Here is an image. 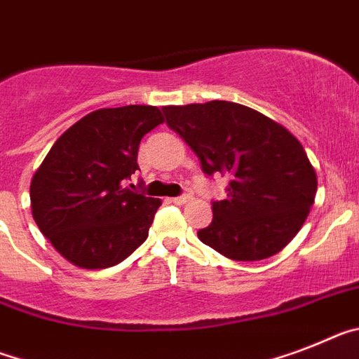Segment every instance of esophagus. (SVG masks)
<instances>
[{
	"label": "esophagus",
	"instance_id": "obj_1",
	"mask_svg": "<svg viewBox=\"0 0 359 359\" xmlns=\"http://www.w3.org/2000/svg\"><path fill=\"white\" fill-rule=\"evenodd\" d=\"M171 202H173V204H177V205H184L186 204V202L189 201V197L188 195H182V197H175V198H170Z\"/></svg>",
	"mask_w": 359,
	"mask_h": 359
}]
</instances>
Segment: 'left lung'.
<instances>
[{"instance_id":"obj_1","label":"left lung","mask_w":359,"mask_h":359,"mask_svg":"<svg viewBox=\"0 0 359 359\" xmlns=\"http://www.w3.org/2000/svg\"><path fill=\"white\" fill-rule=\"evenodd\" d=\"M166 123L201 158L208 175L229 179L198 238L224 257L257 262L296 236L316 197L318 179L300 141L267 115L229 101L164 106Z\"/></svg>"}]
</instances>
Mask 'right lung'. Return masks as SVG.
Segmentation results:
<instances>
[{"instance_id":"add662e5","label":"right lung","mask_w":359,"mask_h":359,"mask_svg":"<svg viewBox=\"0 0 359 359\" xmlns=\"http://www.w3.org/2000/svg\"><path fill=\"white\" fill-rule=\"evenodd\" d=\"M164 123L157 106L101 108L72 124L30 182L39 231L81 269L123 262L148 238L161 201L124 188L142 137Z\"/></svg>"}]
</instances>
